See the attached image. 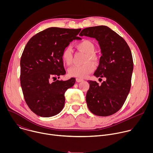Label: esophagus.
<instances>
[{
  "label": "esophagus",
  "mask_w": 153,
  "mask_h": 153,
  "mask_svg": "<svg viewBox=\"0 0 153 153\" xmlns=\"http://www.w3.org/2000/svg\"><path fill=\"white\" fill-rule=\"evenodd\" d=\"M76 81H77V82H80L83 81V79H80V78H76Z\"/></svg>",
  "instance_id": "obj_1"
}]
</instances>
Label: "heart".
<instances>
[{"label": "heart", "instance_id": "b5f03b06", "mask_svg": "<svg viewBox=\"0 0 153 153\" xmlns=\"http://www.w3.org/2000/svg\"><path fill=\"white\" fill-rule=\"evenodd\" d=\"M76 47L86 54L85 63L82 65H76L69 68L68 74L71 77L77 78L86 77L89 74L94 71L95 65L91 61L96 63L97 57L94 53L95 46L94 43L89 40H83L76 44ZM62 58L67 65H70L73 62V50L70 47H65L62 52Z\"/></svg>", "mask_w": 153, "mask_h": 153}]
</instances>
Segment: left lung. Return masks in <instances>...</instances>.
Instances as JSON below:
<instances>
[{"label": "left lung", "mask_w": 153, "mask_h": 153, "mask_svg": "<svg viewBox=\"0 0 153 153\" xmlns=\"http://www.w3.org/2000/svg\"><path fill=\"white\" fill-rule=\"evenodd\" d=\"M80 34L98 41L102 55L94 75L106 79L101 85L88 80L87 106L95 115L111 116L122 108L130 91L133 71L131 51L125 40L106 26L86 28Z\"/></svg>", "instance_id": "left-lung-1"}]
</instances>
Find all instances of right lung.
I'll use <instances>...</instances> for the list:
<instances>
[{"label": "right lung", "mask_w": 153, "mask_h": 153, "mask_svg": "<svg viewBox=\"0 0 153 153\" xmlns=\"http://www.w3.org/2000/svg\"><path fill=\"white\" fill-rule=\"evenodd\" d=\"M81 29L51 27L33 36L20 59V85L25 100L37 116L48 117L59 114L65 105V93L73 86L75 78L62 81L66 73L62 52L77 37Z\"/></svg>", "instance_id": "1"}]
</instances>
